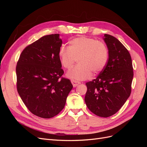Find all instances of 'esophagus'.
<instances>
[{
  "mask_svg": "<svg viewBox=\"0 0 147 147\" xmlns=\"http://www.w3.org/2000/svg\"><path fill=\"white\" fill-rule=\"evenodd\" d=\"M71 82H72V84H73L74 87H76L80 83V82L75 80H71Z\"/></svg>",
  "mask_w": 147,
  "mask_h": 147,
  "instance_id": "1",
  "label": "esophagus"
}]
</instances>
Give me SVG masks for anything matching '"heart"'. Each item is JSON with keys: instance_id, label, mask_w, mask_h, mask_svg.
<instances>
[{"instance_id": "b5f03b06", "label": "heart", "mask_w": 147, "mask_h": 147, "mask_svg": "<svg viewBox=\"0 0 147 147\" xmlns=\"http://www.w3.org/2000/svg\"><path fill=\"white\" fill-rule=\"evenodd\" d=\"M61 65L67 69H70L78 59L77 65L67 74L69 78L84 80L90 78L92 72L99 73L104 70L109 59L107 46L97 40L80 36L69 42V47L61 46L59 50Z\"/></svg>"}]
</instances>
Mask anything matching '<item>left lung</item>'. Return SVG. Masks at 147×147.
Here are the masks:
<instances>
[{"mask_svg": "<svg viewBox=\"0 0 147 147\" xmlns=\"http://www.w3.org/2000/svg\"><path fill=\"white\" fill-rule=\"evenodd\" d=\"M104 40L109 50L107 63L96 79L86 83L84 101L92 113L107 118L116 113L129 97L134 72L125 47L112 35L105 34Z\"/></svg>", "mask_w": 147, "mask_h": 147, "instance_id": "1", "label": "left lung"}]
</instances>
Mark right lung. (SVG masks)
I'll list each match as a JSON object with an SVG mask.
<instances>
[{"label": "right lung", "instance_id": "add662e5", "mask_svg": "<svg viewBox=\"0 0 147 147\" xmlns=\"http://www.w3.org/2000/svg\"><path fill=\"white\" fill-rule=\"evenodd\" d=\"M59 34L43 36L26 47L16 67L17 91L30 112L43 118H51L64 107L73 85L62 77L59 50Z\"/></svg>", "mask_w": 147, "mask_h": 147}]
</instances>
